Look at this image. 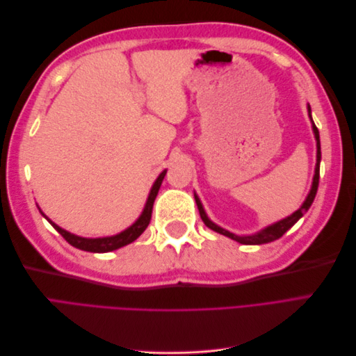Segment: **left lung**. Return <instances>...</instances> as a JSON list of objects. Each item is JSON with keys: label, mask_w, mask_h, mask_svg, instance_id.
<instances>
[{"label": "left lung", "mask_w": 356, "mask_h": 356, "mask_svg": "<svg viewBox=\"0 0 356 356\" xmlns=\"http://www.w3.org/2000/svg\"><path fill=\"white\" fill-rule=\"evenodd\" d=\"M307 110H309V117H310V120H312L310 106H307ZM312 127H314V134H315V138H316V148H318V149H316V168H315V177H314V182H312L310 193L307 195L305 203L300 207V209H297L294 213H291L289 217H286V218H284V220H281V221H277V222H275V224H272V225H268V227H266L264 230L258 232V233H255V234L238 236V234H234V233H230V232H227V230L221 229L220 225H217V224H213V222L208 218V215L204 213V209H203V207H202V203H200L199 197L196 196V193H195V199H196V203H197L200 218H202V221L204 222V225H207V227H209L211 230L217 232V233H220V234L227 236V238H230V239H233V241H236V242H239V243H243V245H263V243L273 242V241L281 238V236H282L286 230H289L291 227H293V225L307 212V209L310 208V204L314 203V199H315L316 191H318V186H319V163H321L319 131H318V127L315 126L314 122H312Z\"/></svg>", "instance_id": "obj_1"}]
</instances>
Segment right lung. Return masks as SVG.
Wrapping results in <instances>:
<instances>
[{"instance_id": "1", "label": "right lung", "mask_w": 356, "mask_h": 356, "mask_svg": "<svg viewBox=\"0 0 356 356\" xmlns=\"http://www.w3.org/2000/svg\"><path fill=\"white\" fill-rule=\"evenodd\" d=\"M166 175V170L161 172V174L159 175V178L156 179V182L152 187V191H149L148 195V199H147V203H145V208L141 213V217H139L131 227L126 229L124 232L118 233L115 236H110V238H96V239H88V238H80V236H75L67 230L60 229L58 224L51 222L44 213H42V217H44L53 227H55V230L58 233L62 234V238L65 239L70 245L79 248V250L81 251H88V252H110V251H114V250H118V248H122L124 245H129L132 243L134 241H136L139 236H141L144 233V230L148 227L149 224V220H152V212H153V204H154V200H156V196L159 193V188L161 186V181H163Z\"/></svg>"}]
</instances>
